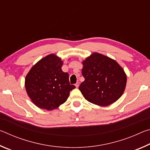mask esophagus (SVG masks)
I'll list each match as a JSON object with an SVG mask.
<instances>
[{"mask_svg": "<svg viewBox=\"0 0 150 150\" xmlns=\"http://www.w3.org/2000/svg\"><path fill=\"white\" fill-rule=\"evenodd\" d=\"M75 86H76V87H79V81H77V83H76Z\"/></svg>", "mask_w": 150, "mask_h": 150, "instance_id": "obj_1", "label": "esophagus"}]
</instances>
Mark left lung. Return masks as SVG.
Wrapping results in <instances>:
<instances>
[{"mask_svg":"<svg viewBox=\"0 0 150 150\" xmlns=\"http://www.w3.org/2000/svg\"><path fill=\"white\" fill-rule=\"evenodd\" d=\"M85 81L79 87L86 100L106 106L115 103L122 95L126 75L116 61L94 53L83 62Z\"/></svg>","mask_w":150,"mask_h":150,"instance_id":"8db88e82","label":"left lung"}]
</instances>
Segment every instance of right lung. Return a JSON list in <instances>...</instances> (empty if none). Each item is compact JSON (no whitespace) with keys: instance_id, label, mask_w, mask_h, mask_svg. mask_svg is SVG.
I'll return each mask as SVG.
<instances>
[{"instance_id":"1","label":"right lung","mask_w":150,"mask_h":150,"mask_svg":"<svg viewBox=\"0 0 150 150\" xmlns=\"http://www.w3.org/2000/svg\"><path fill=\"white\" fill-rule=\"evenodd\" d=\"M63 62L51 54L40 60L25 79L28 95L38 107L52 110L67 100L75 86L70 85L69 74L62 69Z\"/></svg>"}]
</instances>
